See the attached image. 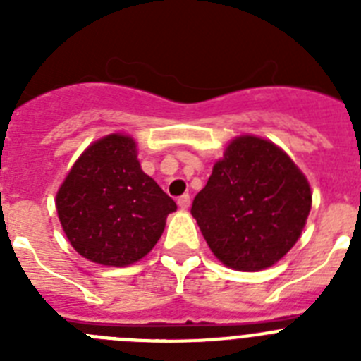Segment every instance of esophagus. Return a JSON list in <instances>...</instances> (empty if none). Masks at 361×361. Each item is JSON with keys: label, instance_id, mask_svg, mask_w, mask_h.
Masks as SVG:
<instances>
[{"label": "esophagus", "instance_id": "esophagus-1", "mask_svg": "<svg viewBox=\"0 0 361 361\" xmlns=\"http://www.w3.org/2000/svg\"><path fill=\"white\" fill-rule=\"evenodd\" d=\"M177 204H178V208H180V209H188V208H190V204H191L190 195H180L177 199Z\"/></svg>", "mask_w": 361, "mask_h": 361}]
</instances>
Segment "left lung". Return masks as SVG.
I'll return each mask as SVG.
<instances>
[{"mask_svg": "<svg viewBox=\"0 0 361 361\" xmlns=\"http://www.w3.org/2000/svg\"><path fill=\"white\" fill-rule=\"evenodd\" d=\"M311 202L307 178L288 153L260 137L240 135L215 162L191 215L220 262L260 271L296 244Z\"/></svg>", "mask_w": 361, "mask_h": 361, "instance_id": "1", "label": "left lung"}]
</instances>
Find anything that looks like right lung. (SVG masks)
<instances>
[{
	"label": "right lung",
	"mask_w": 361,
	"mask_h": 361,
	"mask_svg": "<svg viewBox=\"0 0 361 361\" xmlns=\"http://www.w3.org/2000/svg\"><path fill=\"white\" fill-rule=\"evenodd\" d=\"M56 208L81 257L123 267L153 250L177 204L141 170L132 137L111 133L75 161L57 191Z\"/></svg>",
	"instance_id": "right-lung-1"
}]
</instances>
